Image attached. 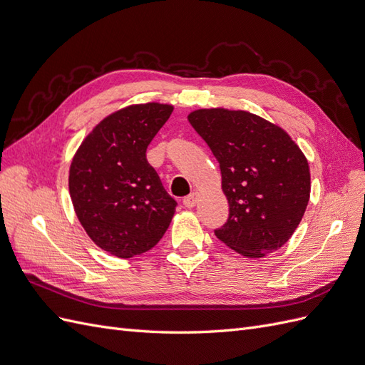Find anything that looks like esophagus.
Here are the masks:
<instances>
[{
    "label": "esophagus",
    "instance_id": "esophagus-1",
    "mask_svg": "<svg viewBox=\"0 0 365 365\" xmlns=\"http://www.w3.org/2000/svg\"><path fill=\"white\" fill-rule=\"evenodd\" d=\"M197 200H200V195H197L196 192L190 193L187 197H184L182 204L187 207V208H193L196 204H197Z\"/></svg>",
    "mask_w": 365,
    "mask_h": 365
}]
</instances>
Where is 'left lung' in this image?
I'll return each instance as SVG.
<instances>
[{
  "instance_id": "1",
  "label": "left lung",
  "mask_w": 365,
  "mask_h": 365,
  "mask_svg": "<svg viewBox=\"0 0 365 365\" xmlns=\"http://www.w3.org/2000/svg\"><path fill=\"white\" fill-rule=\"evenodd\" d=\"M187 118L222 175L230 213L216 237L251 259L282 248L311 196L304 153L280 126L248 111L196 109Z\"/></svg>"
}]
</instances>
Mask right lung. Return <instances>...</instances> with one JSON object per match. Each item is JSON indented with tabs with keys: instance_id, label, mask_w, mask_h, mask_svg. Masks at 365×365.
Here are the masks:
<instances>
[{
	"instance_id": "right-lung-1",
	"label": "right lung",
	"mask_w": 365,
	"mask_h": 365,
	"mask_svg": "<svg viewBox=\"0 0 365 365\" xmlns=\"http://www.w3.org/2000/svg\"><path fill=\"white\" fill-rule=\"evenodd\" d=\"M172 105H130L105 117L77 149L68 187L77 219L103 251L130 259L155 247L176 201L168 195L146 149L169 120Z\"/></svg>"
}]
</instances>
